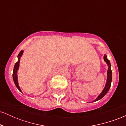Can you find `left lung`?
Instances as JSON below:
<instances>
[{"mask_svg": "<svg viewBox=\"0 0 126 126\" xmlns=\"http://www.w3.org/2000/svg\"><path fill=\"white\" fill-rule=\"evenodd\" d=\"M104 61L106 62L108 66V69L107 71V82L106 84H105V88H104L103 91H102V92L99 94V96H98L96 99H95L93 102L94 101H97L99 99H101L102 98H103L104 96L106 95V94L107 93L108 91H109L110 88L111 87V81H112V71H111V63L109 61V60L107 59V57L106 54H104Z\"/></svg>", "mask_w": 126, "mask_h": 126, "instance_id": "1", "label": "left lung"}]
</instances>
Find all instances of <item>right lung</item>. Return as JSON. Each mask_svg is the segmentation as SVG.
<instances>
[{"label":"right lung","mask_w":126,"mask_h":126,"mask_svg":"<svg viewBox=\"0 0 126 126\" xmlns=\"http://www.w3.org/2000/svg\"><path fill=\"white\" fill-rule=\"evenodd\" d=\"M23 53H24V51H23V50H22V51H20V53H19V54L18 55V62H17L16 63H15V66H14V71H13V75H12V76H13V79H14V83H15L16 86V88H18V90L20 92H22V91H21V89H20L19 86V85H18V76H17V72H18V69H19V66L20 58H21V57L22 56V55Z\"/></svg>","instance_id":"right-lung-1"}]
</instances>
